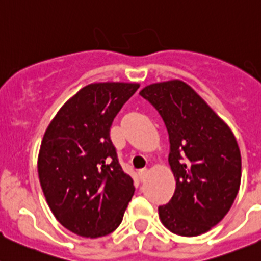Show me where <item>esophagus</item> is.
<instances>
[{
    "mask_svg": "<svg viewBox=\"0 0 261 261\" xmlns=\"http://www.w3.org/2000/svg\"><path fill=\"white\" fill-rule=\"evenodd\" d=\"M147 177H148V170L147 169H143L139 171V179H140V181H144Z\"/></svg>",
    "mask_w": 261,
    "mask_h": 261,
    "instance_id": "obj_1",
    "label": "esophagus"
}]
</instances>
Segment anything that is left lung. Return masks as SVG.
Here are the masks:
<instances>
[{
	"instance_id": "1",
	"label": "left lung",
	"mask_w": 261,
	"mask_h": 261,
	"mask_svg": "<svg viewBox=\"0 0 261 261\" xmlns=\"http://www.w3.org/2000/svg\"><path fill=\"white\" fill-rule=\"evenodd\" d=\"M164 119L176 188L158 207L170 232L203 234L232 207L241 184V152L232 130L186 82H158L139 92Z\"/></svg>"
}]
</instances>
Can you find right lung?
<instances>
[{"instance_id": "1", "label": "right lung", "mask_w": 261, "mask_h": 261, "mask_svg": "<svg viewBox=\"0 0 261 261\" xmlns=\"http://www.w3.org/2000/svg\"><path fill=\"white\" fill-rule=\"evenodd\" d=\"M139 84L100 82L80 90L46 128L38 176L54 216L68 230L103 237L121 224L134 196L109 138L112 122Z\"/></svg>"}]
</instances>
